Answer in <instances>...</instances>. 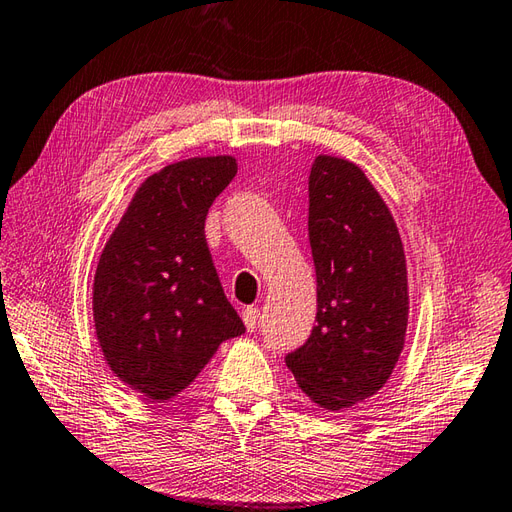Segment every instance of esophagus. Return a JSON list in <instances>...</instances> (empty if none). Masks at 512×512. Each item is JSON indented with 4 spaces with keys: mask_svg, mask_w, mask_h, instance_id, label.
Returning <instances> with one entry per match:
<instances>
[{
    "mask_svg": "<svg viewBox=\"0 0 512 512\" xmlns=\"http://www.w3.org/2000/svg\"><path fill=\"white\" fill-rule=\"evenodd\" d=\"M242 319H244V325L248 332H255L259 328V310L257 308H246L242 312Z\"/></svg>",
    "mask_w": 512,
    "mask_h": 512,
    "instance_id": "esophagus-1",
    "label": "esophagus"
}]
</instances>
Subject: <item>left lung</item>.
Segmentation results:
<instances>
[{
    "instance_id": "8db88e82",
    "label": "left lung",
    "mask_w": 512,
    "mask_h": 512,
    "mask_svg": "<svg viewBox=\"0 0 512 512\" xmlns=\"http://www.w3.org/2000/svg\"><path fill=\"white\" fill-rule=\"evenodd\" d=\"M308 195L317 325L286 365L317 405L341 411L387 383L405 345V250L387 204L354 162L319 156Z\"/></svg>"
}]
</instances>
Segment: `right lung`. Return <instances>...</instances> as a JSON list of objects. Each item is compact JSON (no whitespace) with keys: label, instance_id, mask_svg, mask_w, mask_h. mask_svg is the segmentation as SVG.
Listing matches in <instances>:
<instances>
[{"label":"right lung","instance_id":"obj_1","mask_svg":"<svg viewBox=\"0 0 512 512\" xmlns=\"http://www.w3.org/2000/svg\"><path fill=\"white\" fill-rule=\"evenodd\" d=\"M237 173L231 156L189 158L149 176L94 275L107 365L149 400L187 389L220 343L244 334L206 246L204 220Z\"/></svg>","mask_w":512,"mask_h":512}]
</instances>
